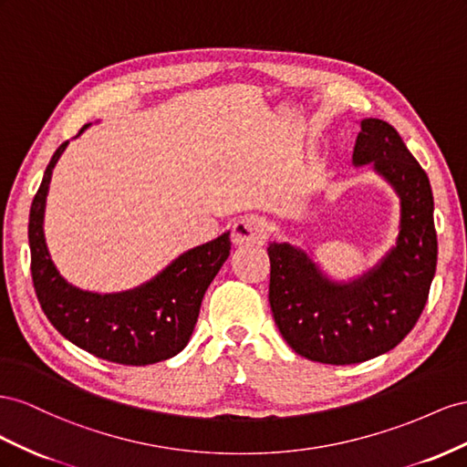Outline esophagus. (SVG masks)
<instances>
[{
    "label": "esophagus",
    "instance_id": "1",
    "mask_svg": "<svg viewBox=\"0 0 467 467\" xmlns=\"http://www.w3.org/2000/svg\"><path fill=\"white\" fill-rule=\"evenodd\" d=\"M268 236H270V226L265 223V219L258 215H246L243 219H238L233 226V243L236 246L264 244Z\"/></svg>",
    "mask_w": 467,
    "mask_h": 467
}]
</instances>
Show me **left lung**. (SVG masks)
<instances>
[{
  "label": "left lung",
  "instance_id": "8db88e82",
  "mask_svg": "<svg viewBox=\"0 0 467 467\" xmlns=\"http://www.w3.org/2000/svg\"><path fill=\"white\" fill-rule=\"evenodd\" d=\"M352 164H371L401 202L395 246L350 282L330 279L307 252L272 243L270 307L285 342L313 362L346 366L389 352L429 299L438 243L431 182L399 132L381 119L359 121Z\"/></svg>",
  "mask_w": 467,
  "mask_h": 467
}]
</instances>
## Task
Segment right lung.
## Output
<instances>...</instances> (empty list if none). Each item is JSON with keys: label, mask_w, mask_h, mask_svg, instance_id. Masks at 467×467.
<instances>
[{"label": "right lung", "mask_w": 467, "mask_h": 467, "mask_svg": "<svg viewBox=\"0 0 467 467\" xmlns=\"http://www.w3.org/2000/svg\"><path fill=\"white\" fill-rule=\"evenodd\" d=\"M79 129L78 137L88 129ZM62 142L45 170L29 215L31 274L38 303L64 338L108 362L149 366L176 356L190 342L213 277L231 254V233L183 252L150 282L121 293H91L66 282L45 243L48 183Z\"/></svg>", "instance_id": "right-lung-1"}]
</instances>
